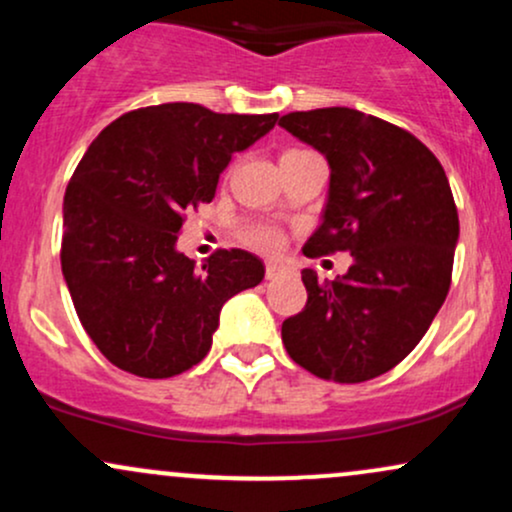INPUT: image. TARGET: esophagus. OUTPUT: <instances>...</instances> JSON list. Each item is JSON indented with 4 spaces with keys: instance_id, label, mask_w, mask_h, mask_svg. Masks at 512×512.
<instances>
[{
    "instance_id": "34e87169",
    "label": "esophagus",
    "mask_w": 512,
    "mask_h": 512,
    "mask_svg": "<svg viewBox=\"0 0 512 512\" xmlns=\"http://www.w3.org/2000/svg\"><path fill=\"white\" fill-rule=\"evenodd\" d=\"M286 274H291V269L284 267V264H276V262H269L267 269H264V276H267L269 281L279 279V276H286Z\"/></svg>"
}]
</instances>
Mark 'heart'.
Wrapping results in <instances>:
<instances>
[{"instance_id": "heart-1", "label": "heart", "mask_w": 512, "mask_h": 512, "mask_svg": "<svg viewBox=\"0 0 512 512\" xmlns=\"http://www.w3.org/2000/svg\"><path fill=\"white\" fill-rule=\"evenodd\" d=\"M238 236L245 245H250L252 250L260 252H279L286 243L284 231H281L276 223L262 219H248L240 223Z\"/></svg>"}]
</instances>
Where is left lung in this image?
<instances>
[{"label": "left lung", "instance_id": "8db88e82", "mask_svg": "<svg viewBox=\"0 0 512 512\" xmlns=\"http://www.w3.org/2000/svg\"><path fill=\"white\" fill-rule=\"evenodd\" d=\"M279 125L332 168L325 221L303 255H354L342 279L303 269L308 301L281 339L317 378H378L421 342L450 291L460 221L448 175L414 134L361 110H305Z\"/></svg>", "mask_w": 512, "mask_h": 512}]
</instances>
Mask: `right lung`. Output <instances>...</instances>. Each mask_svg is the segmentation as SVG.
Masks as SVG:
<instances>
[{"label": "right lung", "instance_id": "1", "mask_svg": "<svg viewBox=\"0 0 512 512\" xmlns=\"http://www.w3.org/2000/svg\"><path fill=\"white\" fill-rule=\"evenodd\" d=\"M276 120L161 103L117 117L88 146L64 192L60 260L76 315L113 366L151 380L185 373L209 354L221 305L262 281L250 252L216 250L195 267L175 240L231 156Z\"/></svg>", "mask_w": 512, "mask_h": 512}]
</instances>
